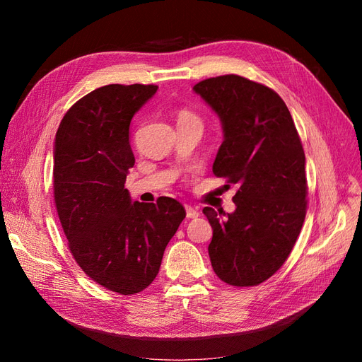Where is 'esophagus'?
Segmentation results:
<instances>
[{
    "label": "esophagus",
    "mask_w": 362,
    "mask_h": 362,
    "mask_svg": "<svg viewBox=\"0 0 362 362\" xmlns=\"http://www.w3.org/2000/svg\"><path fill=\"white\" fill-rule=\"evenodd\" d=\"M185 214H187L189 218H194V217H198L201 213L198 208H194L192 205H185Z\"/></svg>",
    "instance_id": "obj_1"
}]
</instances>
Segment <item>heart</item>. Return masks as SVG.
Returning <instances> with one entry per match:
<instances>
[{"instance_id":"1","label":"heart","mask_w":362,"mask_h":362,"mask_svg":"<svg viewBox=\"0 0 362 362\" xmlns=\"http://www.w3.org/2000/svg\"><path fill=\"white\" fill-rule=\"evenodd\" d=\"M178 122H189V124H198V125H201L202 127V124H201V119L196 116L194 113H192V112H187V110H182L181 113H180V116H178Z\"/></svg>"}]
</instances>
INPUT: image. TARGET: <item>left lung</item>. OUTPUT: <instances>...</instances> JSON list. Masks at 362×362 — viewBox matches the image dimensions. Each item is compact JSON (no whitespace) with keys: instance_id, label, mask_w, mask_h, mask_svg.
<instances>
[{"instance_id":"8db88e82","label":"left lung","mask_w":362,"mask_h":362,"mask_svg":"<svg viewBox=\"0 0 362 362\" xmlns=\"http://www.w3.org/2000/svg\"><path fill=\"white\" fill-rule=\"evenodd\" d=\"M193 90L223 128L213 173L237 187L234 213L204 208L213 228L208 255L229 286H258L286 262L305 221L302 141L286 103L267 86L231 74Z\"/></svg>"}]
</instances>
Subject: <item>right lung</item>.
Instances as JSON below:
<instances>
[{
	"label": "right lung",
	"instance_id": "right-lung-1",
	"mask_svg": "<svg viewBox=\"0 0 362 362\" xmlns=\"http://www.w3.org/2000/svg\"><path fill=\"white\" fill-rule=\"evenodd\" d=\"M154 84H108L87 93L63 116L54 144V201L68 246L87 276L119 294H136L156 279L164 249L185 210L161 196L131 201L133 116Z\"/></svg>",
	"mask_w": 362,
	"mask_h": 362
}]
</instances>
